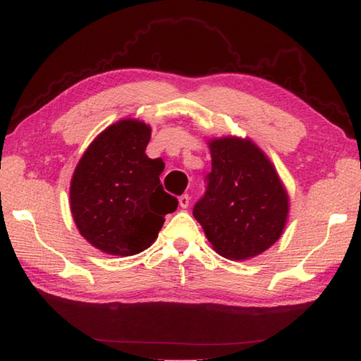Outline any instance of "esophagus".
Instances as JSON below:
<instances>
[{"label": "esophagus", "instance_id": "34e87169", "mask_svg": "<svg viewBox=\"0 0 361 361\" xmlns=\"http://www.w3.org/2000/svg\"><path fill=\"white\" fill-rule=\"evenodd\" d=\"M188 204H190V196L188 195H182L180 198H179V206L182 209H187Z\"/></svg>", "mask_w": 361, "mask_h": 361}]
</instances>
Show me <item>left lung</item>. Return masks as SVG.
I'll return each instance as SVG.
<instances>
[{
	"label": "left lung",
	"mask_w": 361,
	"mask_h": 361,
	"mask_svg": "<svg viewBox=\"0 0 361 361\" xmlns=\"http://www.w3.org/2000/svg\"><path fill=\"white\" fill-rule=\"evenodd\" d=\"M212 171L193 216L220 256L245 261L264 253L286 228L289 195L276 168L250 138L207 141Z\"/></svg>",
	"instance_id": "obj_1"
}]
</instances>
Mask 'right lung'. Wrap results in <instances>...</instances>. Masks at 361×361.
I'll use <instances>...</instances> for the list:
<instances>
[{
	"instance_id": "1",
	"label": "right lung",
	"mask_w": 361,
	"mask_h": 361,
	"mask_svg": "<svg viewBox=\"0 0 361 361\" xmlns=\"http://www.w3.org/2000/svg\"><path fill=\"white\" fill-rule=\"evenodd\" d=\"M151 126L121 119L91 142L71 180V212L94 248L111 256H133L151 247L178 209L160 183L165 163L146 155Z\"/></svg>"
}]
</instances>
